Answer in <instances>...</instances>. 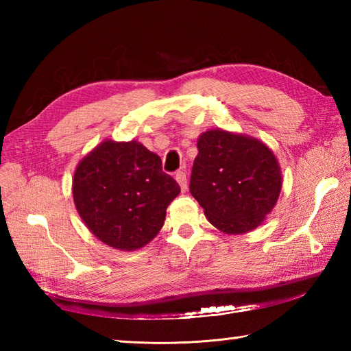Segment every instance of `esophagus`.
<instances>
[{
  "mask_svg": "<svg viewBox=\"0 0 351 351\" xmlns=\"http://www.w3.org/2000/svg\"><path fill=\"white\" fill-rule=\"evenodd\" d=\"M175 178H176V181H178V184H180V187H181V190L182 191H185L187 190V173H185L184 170H180V171H176V175H175Z\"/></svg>",
  "mask_w": 351,
  "mask_h": 351,
  "instance_id": "obj_1",
  "label": "esophagus"
}]
</instances>
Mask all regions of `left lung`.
<instances>
[{
    "mask_svg": "<svg viewBox=\"0 0 351 351\" xmlns=\"http://www.w3.org/2000/svg\"><path fill=\"white\" fill-rule=\"evenodd\" d=\"M197 149L190 193L211 225L226 234L258 228L273 210L282 187L273 152L256 138L221 130L204 132Z\"/></svg>",
    "mask_w": 351,
    "mask_h": 351,
    "instance_id": "obj_1",
    "label": "left lung"
}]
</instances>
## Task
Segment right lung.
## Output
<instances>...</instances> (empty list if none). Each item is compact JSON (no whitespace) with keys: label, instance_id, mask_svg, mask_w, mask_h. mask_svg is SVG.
Masks as SVG:
<instances>
[{"label":"right lung","instance_id":"1","mask_svg":"<svg viewBox=\"0 0 351 351\" xmlns=\"http://www.w3.org/2000/svg\"><path fill=\"white\" fill-rule=\"evenodd\" d=\"M180 185L164 173L158 155L137 141L107 140L81 160L73 200L87 228L119 250L143 247L160 232Z\"/></svg>","mask_w":351,"mask_h":351}]
</instances>
